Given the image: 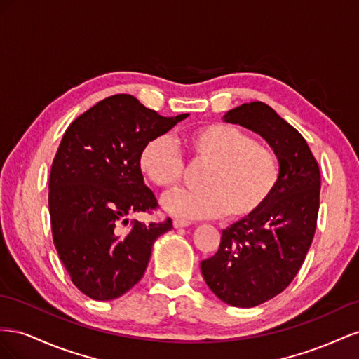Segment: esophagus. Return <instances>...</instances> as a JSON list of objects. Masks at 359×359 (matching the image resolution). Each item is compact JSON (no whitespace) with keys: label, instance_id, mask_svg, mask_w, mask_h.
I'll use <instances>...</instances> for the list:
<instances>
[{"label":"esophagus","instance_id":"34e87169","mask_svg":"<svg viewBox=\"0 0 359 359\" xmlns=\"http://www.w3.org/2000/svg\"><path fill=\"white\" fill-rule=\"evenodd\" d=\"M172 225L176 229H183V227H189L191 222L189 221H185V219H174L172 221Z\"/></svg>","mask_w":359,"mask_h":359}]
</instances>
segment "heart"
I'll use <instances>...</instances> for the list:
<instances>
[{
	"instance_id": "1",
	"label": "heart",
	"mask_w": 359,
	"mask_h": 359,
	"mask_svg": "<svg viewBox=\"0 0 359 359\" xmlns=\"http://www.w3.org/2000/svg\"><path fill=\"white\" fill-rule=\"evenodd\" d=\"M182 144L192 159L208 162L200 189H177L163 197L162 206L182 219L245 218L271 198L280 180L275 151L254 141L242 129L210 123L183 135ZM141 172L156 187L170 189L180 182L185 161L172 140L158 135L147 140L138 155Z\"/></svg>"
}]
</instances>
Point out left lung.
Here are the masks:
<instances>
[{"instance_id":"1","label":"left lung","mask_w":359,"mask_h":359,"mask_svg":"<svg viewBox=\"0 0 359 359\" xmlns=\"http://www.w3.org/2000/svg\"><path fill=\"white\" fill-rule=\"evenodd\" d=\"M224 121L259 134L280 162L271 198L222 230L218 252L201 262L203 278L221 301L251 309L281 293L301 269L316 231L320 171L304 137L263 102L230 109Z\"/></svg>"}]
</instances>
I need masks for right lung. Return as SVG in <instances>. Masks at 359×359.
Wrapping results in <instances>:
<instances>
[{"instance_id":"1","label":"right lung","mask_w":359,"mask_h":359,"mask_svg":"<svg viewBox=\"0 0 359 359\" xmlns=\"http://www.w3.org/2000/svg\"><path fill=\"white\" fill-rule=\"evenodd\" d=\"M188 116L162 117L134 96L114 95L65 132L49 176L50 229L72 283L88 298L111 301L134 287L153 243L172 229L171 218L121 225L158 206L138 167L141 147Z\"/></svg>"}]
</instances>
